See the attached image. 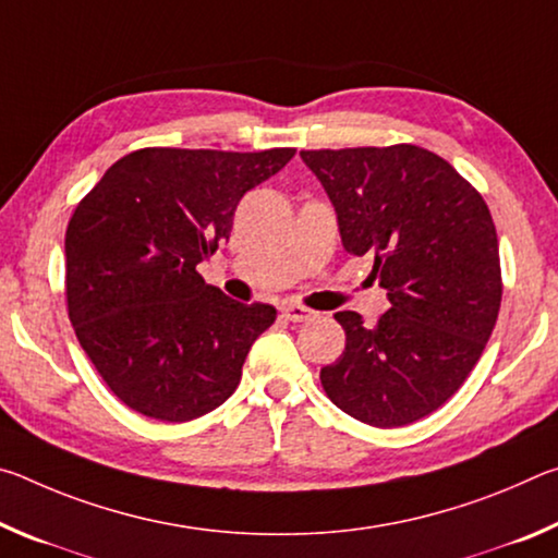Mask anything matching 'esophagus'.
I'll use <instances>...</instances> for the list:
<instances>
[{
  "instance_id": "34e87169",
  "label": "esophagus",
  "mask_w": 558,
  "mask_h": 558,
  "mask_svg": "<svg viewBox=\"0 0 558 558\" xmlns=\"http://www.w3.org/2000/svg\"><path fill=\"white\" fill-rule=\"evenodd\" d=\"M280 313L282 317L290 319V323H307V319L317 317L315 310H310L305 305H295V302H286V305L280 307Z\"/></svg>"
}]
</instances>
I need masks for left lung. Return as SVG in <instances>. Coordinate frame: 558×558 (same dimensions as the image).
Wrapping results in <instances>:
<instances>
[{
  "mask_svg": "<svg viewBox=\"0 0 558 558\" xmlns=\"http://www.w3.org/2000/svg\"><path fill=\"white\" fill-rule=\"evenodd\" d=\"M335 204L344 251L369 256L391 307L364 325L335 319L347 347L319 381L337 409L376 428L440 409L493 335L502 270L483 194L446 159L415 145L302 149Z\"/></svg>",
  "mask_w": 558,
  "mask_h": 558,
  "instance_id": "obj_1",
  "label": "left lung"
}]
</instances>
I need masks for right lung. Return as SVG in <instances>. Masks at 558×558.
I'll list each match as a JSON object with an SVG mask.
<instances>
[{
	"mask_svg": "<svg viewBox=\"0 0 558 558\" xmlns=\"http://www.w3.org/2000/svg\"><path fill=\"white\" fill-rule=\"evenodd\" d=\"M295 149L145 147L118 159L65 229V302L75 337L128 409L184 423L235 391L276 307L206 286L202 260L229 241L245 192Z\"/></svg>",
	"mask_w": 558,
	"mask_h": 558,
	"instance_id": "add662e5",
	"label": "right lung"
}]
</instances>
